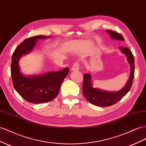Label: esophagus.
<instances>
[{
	"label": "esophagus",
	"instance_id": "1",
	"mask_svg": "<svg viewBox=\"0 0 146 146\" xmlns=\"http://www.w3.org/2000/svg\"><path fill=\"white\" fill-rule=\"evenodd\" d=\"M78 69H79V64H78L77 62H75L72 66L71 70H77Z\"/></svg>",
	"mask_w": 146,
	"mask_h": 146
}]
</instances>
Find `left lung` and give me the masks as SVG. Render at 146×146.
I'll use <instances>...</instances> for the list:
<instances>
[{
	"label": "left lung",
	"mask_w": 146,
	"mask_h": 146,
	"mask_svg": "<svg viewBox=\"0 0 146 146\" xmlns=\"http://www.w3.org/2000/svg\"><path fill=\"white\" fill-rule=\"evenodd\" d=\"M107 32L111 35V38L116 40H125L122 35L115 31L107 30ZM121 52L124 53L127 58V60L131 67L130 77L127 84L121 90L117 92H108L94 88L91 82V75L85 74L84 76V85H83V94L90 103L96 106L108 107L117 103L129 91L135 76V61L134 56L130 50L127 47L120 46Z\"/></svg>",
	"instance_id": "8db88e82"
}]
</instances>
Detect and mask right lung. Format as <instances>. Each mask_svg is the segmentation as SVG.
Wrapping results in <instances>:
<instances>
[{"mask_svg": "<svg viewBox=\"0 0 146 146\" xmlns=\"http://www.w3.org/2000/svg\"><path fill=\"white\" fill-rule=\"evenodd\" d=\"M45 38L46 36L39 35L25 39L16 48L11 59V76L14 88L23 99L31 103L52 101L58 95L61 84L69 72V69L66 68L58 72L33 77H25L19 72V58L32 51L37 39Z\"/></svg>", "mask_w": 146, "mask_h": 146, "instance_id": "add662e5", "label": "right lung"}]
</instances>
